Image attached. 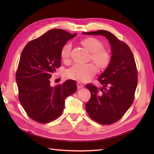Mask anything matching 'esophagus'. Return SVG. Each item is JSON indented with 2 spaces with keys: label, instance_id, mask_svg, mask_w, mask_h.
Returning <instances> with one entry per match:
<instances>
[{
  "label": "esophagus",
  "instance_id": "1",
  "mask_svg": "<svg viewBox=\"0 0 154 154\" xmlns=\"http://www.w3.org/2000/svg\"><path fill=\"white\" fill-rule=\"evenodd\" d=\"M77 88H78V89H81V88H83V87H84L83 84H82L81 82H77Z\"/></svg>",
  "mask_w": 154,
  "mask_h": 154
}]
</instances>
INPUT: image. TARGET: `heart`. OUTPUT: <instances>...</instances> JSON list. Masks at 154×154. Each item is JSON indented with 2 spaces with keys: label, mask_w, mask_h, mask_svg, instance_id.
<instances>
[{
  "label": "heart",
  "mask_w": 154,
  "mask_h": 154,
  "mask_svg": "<svg viewBox=\"0 0 154 154\" xmlns=\"http://www.w3.org/2000/svg\"><path fill=\"white\" fill-rule=\"evenodd\" d=\"M80 44L91 53L90 59L92 60L100 70H104L109 67L112 60V56L109 51L103 48V44L97 38L89 37L80 41ZM71 46L66 44L61 48L60 57L64 63H68L70 60ZM97 67L93 63L85 65H74L67 70L65 76L70 79L79 82H86L95 75Z\"/></svg>",
  "instance_id": "b5f03b06"
}]
</instances>
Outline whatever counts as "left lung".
Here are the masks:
<instances>
[{
  "label": "left lung",
  "instance_id": "8db88e82",
  "mask_svg": "<svg viewBox=\"0 0 154 154\" xmlns=\"http://www.w3.org/2000/svg\"><path fill=\"white\" fill-rule=\"evenodd\" d=\"M83 34L102 35L110 44L111 63L98 79L103 87L100 92L93 84H87L86 88L90 91L91 97L85 104L87 112L91 119L99 124L109 125L124 116L134 99L138 84L134 57L128 45L110 32L98 30Z\"/></svg>",
  "mask_w": 154,
  "mask_h": 154
}]
</instances>
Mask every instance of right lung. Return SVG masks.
<instances>
[{"label":"right lung","instance_id":"add662e5","mask_svg":"<svg viewBox=\"0 0 154 154\" xmlns=\"http://www.w3.org/2000/svg\"><path fill=\"white\" fill-rule=\"evenodd\" d=\"M76 34L52 29L29 42L22 51L16 73L18 99L28 116L38 122L56 119L63 112L66 97L77 91L74 80L55 87L50 80L61 66V48Z\"/></svg>","mask_w":154,"mask_h":154}]
</instances>
